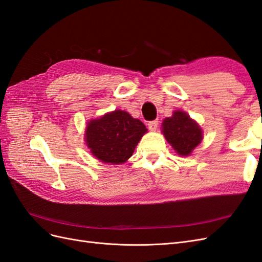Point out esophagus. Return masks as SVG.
Returning <instances> with one entry per match:
<instances>
[{
	"mask_svg": "<svg viewBox=\"0 0 262 262\" xmlns=\"http://www.w3.org/2000/svg\"><path fill=\"white\" fill-rule=\"evenodd\" d=\"M158 119H155V121H151L148 123V128L150 130H156L157 127H158Z\"/></svg>",
	"mask_w": 262,
	"mask_h": 262,
	"instance_id": "34e87169",
	"label": "esophagus"
}]
</instances>
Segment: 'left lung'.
Returning a JSON list of instances; mask_svg holds the SVG:
<instances>
[{
    "label": "left lung",
    "instance_id": "left-lung-1",
    "mask_svg": "<svg viewBox=\"0 0 262 262\" xmlns=\"http://www.w3.org/2000/svg\"><path fill=\"white\" fill-rule=\"evenodd\" d=\"M162 134L180 156H189L203 139L199 124L182 111H176L172 116L164 119Z\"/></svg>",
    "mask_w": 262,
    "mask_h": 262
}]
</instances>
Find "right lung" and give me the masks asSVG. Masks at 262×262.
Instances as JSON below:
<instances>
[{
	"label": "right lung",
	"instance_id": "obj_1",
	"mask_svg": "<svg viewBox=\"0 0 262 262\" xmlns=\"http://www.w3.org/2000/svg\"><path fill=\"white\" fill-rule=\"evenodd\" d=\"M145 133L147 128L143 122L116 110L88 123L85 141L96 159L121 164L130 158Z\"/></svg>",
	"mask_w": 262,
	"mask_h": 262
}]
</instances>
